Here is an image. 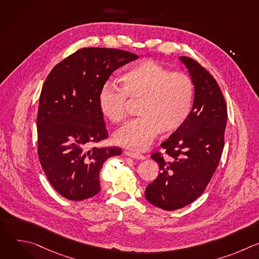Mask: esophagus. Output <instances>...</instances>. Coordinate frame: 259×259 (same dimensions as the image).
Listing matches in <instances>:
<instances>
[{"label": "esophagus", "instance_id": "1", "mask_svg": "<svg viewBox=\"0 0 259 259\" xmlns=\"http://www.w3.org/2000/svg\"><path fill=\"white\" fill-rule=\"evenodd\" d=\"M125 155L130 157V158H133V159H136V160H143L145 159V157L140 154V153H135V152H130V151H126L125 152Z\"/></svg>", "mask_w": 259, "mask_h": 259}]
</instances>
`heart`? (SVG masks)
Returning <instances> with one entry per match:
<instances>
[{"label": "heart", "mask_w": 259, "mask_h": 259, "mask_svg": "<svg viewBox=\"0 0 259 259\" xmlns=\"http://www.w3.org/2000/svg\"><path fill=\"white\" fill-rule=\"evenodd\" d=\"M121 87L105 83L98 93L102 115L114 124L127 115V97L140 99L137 113L115 134V141L130 150L146 149L161 131L170 133L179 129L191 114L195 98L193 79L182 71L170 68L152 59L130 64L119 77Z\"/></svg>", "instance_id": "heart-1"}]
</instances>
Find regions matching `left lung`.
<instances>
[{
	"label": "left lung",
	"instance_id": "8db88e82",
	"mask_svg": "<svg viewBox=\"0 0 259 259\" xmlns=\"http://www.w3.org/2000/svg\"><path fill=\"white\" fill-rule=\"evenodd\" d=\"M179 59L195 84L193 108L184 124L161 144L166 156H151L160 172L145 190L147 201L167 211L188 206L206 190L224 150L228 119L225 97L209 71L191 57Z\"/></svg>",
	"mask_w": 259,
	"mask_h": 259
}]
</instances>
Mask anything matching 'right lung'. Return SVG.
Wrapping results in <instances>:
<instances>
[{
  "label": "right lung",
  "mask_w": 259,
  "mask_h": 259,
  "mask_svg": "<svg viewBox=\"0 0 259 259\" xmlns=\"http://www.w3.org/2000/svg\"><path fill=\"white\" fill-rule=\"evenodd\" d=\"M136 54L110 48H83L48 75L40 95L38 156L54 190L81 201L99 193V173L119 147H91L108 137L98 93L112 73L137 59Z\"/></svg>",
  "instance_id": "obj_1"
}]
</instances>
